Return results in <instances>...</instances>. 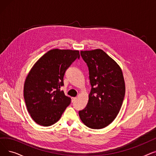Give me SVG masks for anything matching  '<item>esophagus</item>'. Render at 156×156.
Listing matches in <instances>:
<instances>
[{
    "label": "esophagus",
    "mask_w": 156,
    "mask_h": 156,
    "mask_svg": "<svg viewBox=\"0 0 156 156\" xmlns=\"http://www.w3.org/2000/svg\"><path fill=\"white\" fill-rule=\"evenodd\" d=\"M76 99V97H71V101L73 102L74 101H75V100Z\"/></svg>",
    "instance_id": "1"
}]
</instances>
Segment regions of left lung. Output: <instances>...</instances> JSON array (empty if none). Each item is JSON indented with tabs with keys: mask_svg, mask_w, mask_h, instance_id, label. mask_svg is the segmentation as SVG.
<instances>
[{
	"mask_svg": "<svg viewBox=\"0 0 156 156\" xmlns=\"http://www.w3.org/2000/svg\"><path fill=\"white\" fill-rule=\"evenodd\" d=\"M80 54L88 68L91 90L79 116L88 128L101 129L111 124L121 109L125 95L123 75L118 64L101 49Z\"/></svg>",
	"mask_w": 156,
	"mask_h": 156,
	"instance_id": "obj_1",
	"label": "left lung"
}]
</instances>
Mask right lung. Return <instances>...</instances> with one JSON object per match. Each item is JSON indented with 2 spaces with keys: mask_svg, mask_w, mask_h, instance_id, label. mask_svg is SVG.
<instances>
[{
  "mask_svg": "<svg viewBox=\"0 0 156 156\" xmlns=\"http://www.w3.org/2000/svg\"><path fill=\"white\" fill-rule=\"evenodd\" d=\"M78 51L52 49L34 64L24 85V99L31 118L37 124L51 126L58 121L71 103L61 87L65 72L76 59Z\"/></svg>",
  "mask_w": 156,
  "mask_h": 156,
  "instance_id": "right-lung-1",
  "label": "right lung"
}]
</instances>
